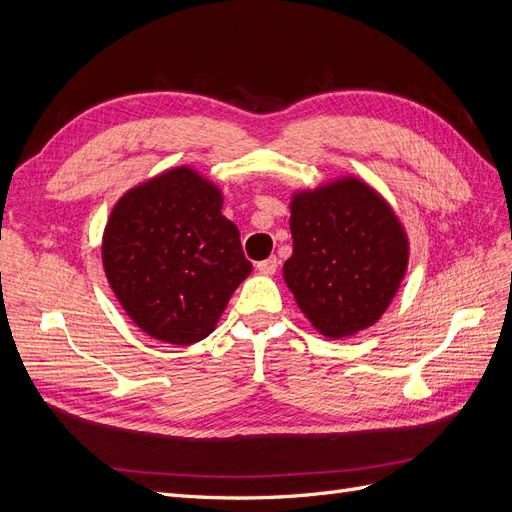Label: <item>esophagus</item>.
<instances>
[{"label": "esophagus", "instance_id": "1", "mask_svg": "<svg viewBox=\"0 0 512 512\" xmlns=\"http://www.w3.org/2000/svg\"><path fill=\"white\" fill-rule=\"evenodd\" d=\"M256 269H258V273H262V275H273V273L277 271V258L271 256V258H267V260L256 262Z\"/></svg>", "mask_w": 512, "mask_h": 512}]
</instances>
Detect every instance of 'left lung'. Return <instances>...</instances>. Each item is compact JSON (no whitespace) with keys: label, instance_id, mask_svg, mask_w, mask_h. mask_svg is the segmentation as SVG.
<instances>
[{"label":"left lung","instance_id":"left-lung-1","mask_svg":"<svg viewBox=\"0 0 512 512\" xmlns=\"http://www.w3.org/2000/svg\"><path fill=\"white\" fill-rule=\"evenodd\" d=\"M290 232L284 280L312 327L342 339L376 324L410 256L391 205L365 181L342 177L292 194Z\"/></svg>","mask_w":512,"mask_h":512}]
</instances>
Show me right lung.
Here are the masks:
<instances>
[{"mask_svg": "<svg viewBox=\"0 0 512 512\" xmlns=\"http://www.w3.org/2000/svg\"><path fill=\"white\" fill-rule=\"evenodd\" d=\"M222 192L190 166L123 194L102 237V265L138 329L188 346L213 333L232 292L252 273Z\"/></svg>", "mask_w": 512, "mask_h": 512, "instance_id": "right-lung-1", "label": "right lung"}]
</instances>
